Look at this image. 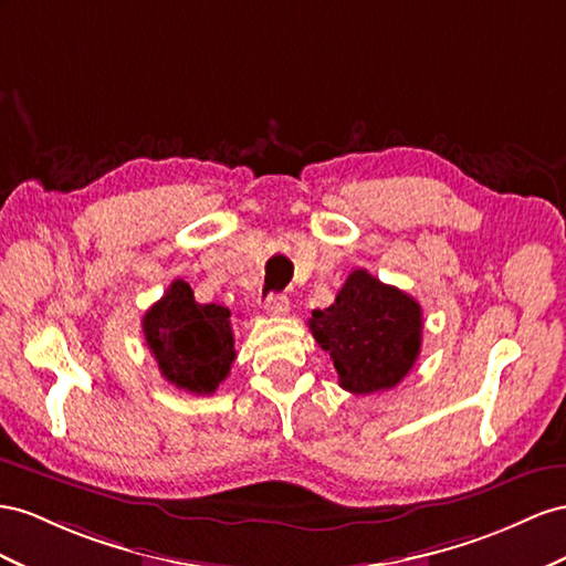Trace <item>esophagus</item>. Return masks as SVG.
Wrapping results in <instances>:
<instances>
[{
	"label": "esophagus",
	"mask_w": 566,
	"mask_h": 566,
	"mask_svg": "<svg viewBox=\"0 0 566 566\" xmlns=\"http://www.w3.org/2000/svg\"><path fill=\"white\" fill-rule=\"evenodd\" d=\"M268 315H286L289 313V298L284 294H270L265 301Z\"/></svg>",
	"instance_id": "esophagus-1"
}]
</instances>
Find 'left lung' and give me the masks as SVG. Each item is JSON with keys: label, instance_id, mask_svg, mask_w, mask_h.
<instances>
[{"label": "left lung", "instance_id": "obj_1", "mask_svg": "<svg viewBox=\"0 0 566 566\" xmlns=\"http://www.w3.org/2000/svg\"><path fill=\"white\" fill-rule=\"evenodd\" d=\"M313 339L337 368L346 392L397 387L421 354L423 311L418 301L366 270H354L329 308L313 311Z\"/></svg>", "mask_w": 566, "mask_h": 566}]
</instances>
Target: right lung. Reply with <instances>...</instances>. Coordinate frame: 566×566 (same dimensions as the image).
<instances>
[{"label":"right lung","mask_w":566,"mask_h":566,"mask_svg":"<svg viewBox=\"0 0 566 566\" xmlns=\"http://www.w3.org/2000/svg\"><path fill=\"white\" fill-rule=\"evenodd\" d=\"M229 317V308L198 303L188 282L174 280L143 315L145 342L165 380L191 395H212L237 358Z\"/></svg>","instance_id":"add662e5"}]
</instances>
